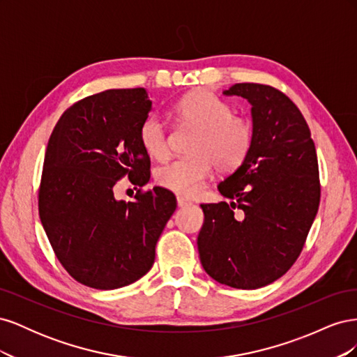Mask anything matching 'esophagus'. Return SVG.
<instances>
[{
	"instance_id": "34e87169",
	"label": "esophagus",
	"mask_w": 357,
	"mask_h": 357,
	"mask_svg": "<svg viewBox=\"0 0 357 357\" xmlns=\"http://www.w3.org/2000/svg\"><path fill=\"white\" fill-rule=\"evenodd\" d=\"M177 205H178L180 208H183V207H189V205H192V202L189 199H186V198L177 197Z\"/></svg>"
}]
</instances>
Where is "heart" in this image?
<instances>
[{"label":"heart","instance_id":"1","mask_svg":"<svg viewBox=\"0 0 357 357\" xmlns=\"http://www.w3.org/2000/svg\"><path fill=\"white\" fill-rule=\"evenodd\" d=\"M181 122L197 129L189 153L192 156L169 160L155 169L159 186L183 197L199 192L215 168L229 172L238 168L253 144V123L234 114L232 107L208 91L186 95L177 104ZM139 144L156 160L168 156V131L159 114H149L139 126Z\"/></svg>","mask_w":357,"mask_h":357}]
</instances>
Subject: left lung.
Masks as SVG:
<instances>
[{"label": "left lung", "instance_id": "left-lung-1", "mask_svg": "<svg viewBox=\"0 0 357 357\" xmlns=\"http://www.w3.org/2000/svg\"><path fill=\"white\" fill-rule=\"evenodd\" d=\"M225 95L252 104L253 144L243 164L218 186L232 202L201 204V264L235 289H259L289 271L319 210L314 142L289 96L259 83H236Z\"/></svg>", "mask_w": 357, "mask_h": 357}]
</instances>
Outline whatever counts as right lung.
Listing matches in <instances>:
<instances>
[{
	"instance_id": "right-lung-1",
	"label": "right lung",
	"mask_w": 357,
	"mask_h": 357,
	"mask_svg": "<svg viewBox=\"0 0 357 357\" xmlns=\"http://www.w3.org/2000/svg\"><path fill=\"white\" fill-rule=\"evenodd\" d=\"M152 110L144 88L110 89L73 104L49 138L38 213L62 266L100 290L131 284L149 273L155 248L177 201L164 188L114 198L126 177L144 186L150 158L139 126Z\"/></svg>"
}]
</instances>
